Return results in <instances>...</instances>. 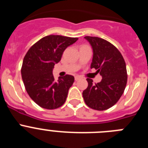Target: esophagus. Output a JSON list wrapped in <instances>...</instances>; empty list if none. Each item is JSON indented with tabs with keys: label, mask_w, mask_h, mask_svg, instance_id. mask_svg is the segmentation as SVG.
<instances>
[{
	"label": "esophagus",
	"mask_w": 148,
	"mask_h": 148,
	"mask_svg": "<svg viewBox=\"0 0 148 148\" xmlns=\"http://www.w3.org/2000/svg\"><path fill=\"white\" fill-rule=\"evenodd\" d=\"M81 78L79 76H75V81H78V80H80Z\"/></svg>",
	"instance_id": "1"
}]
</instances>
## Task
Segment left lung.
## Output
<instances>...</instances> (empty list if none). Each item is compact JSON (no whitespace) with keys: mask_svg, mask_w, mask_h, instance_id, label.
<instances>
[{"mask_svg":"<svg viewBox=\"0 0 148 148\" xmlns=\"http://www.w3.org/2000/svg\"><path fill=\"white\" fill-rule=\"evenodd\" d=\"M93 50L91 68L100 73L102 79L93 84L87 78L88 86L83 98L89 108L105 110L117 103L125 91L127 82L126 64L122 55L113 44L99 37L85 36Z\"/></svg>","mask_w":148,"mask_h":148,"instance_id":"1","label":"left lung"}]
</instances>
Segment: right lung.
I'll return each instance as SVG.
<instances>
[{
  "label": "right lung",
  "mask_w": 148,
  "mask_h": 148,
  "mask_svg": "<svg viewBox=\"0 0 148 148\" xmlns=\"http://www.w3.org/2000/svg\"><path fill=\"white\" fill-rule=\"evenodd\" d=\"M78 38L62 35L45 36L34 44L24 56L21 76L29 97L40 108L54 110L64 104L74 82L70 75L55 81L53 69L64 51Z\"/></svg>",
  "instance_id": "1"
}]
</instances>
